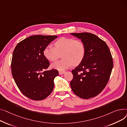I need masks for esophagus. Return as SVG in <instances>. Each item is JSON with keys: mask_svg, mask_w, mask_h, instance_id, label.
<instances>
[{"mask_svg": "<svg viewBox=\"0 0 127 127\" xmlns=\"http://www.w3.org/2000/svg\"><path fill=\"white\" fill-rule=\"evenodd\" d=\"M65 72V71H59V74L60 75H63L64 73Z\"/></svg>", "mask_w": 127, "mask_h": 127, "instance_id": "34e87169", "label": "esophagus"}]
</instances>
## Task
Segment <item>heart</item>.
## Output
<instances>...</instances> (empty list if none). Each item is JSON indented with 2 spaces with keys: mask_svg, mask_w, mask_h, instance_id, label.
Masks as SVG:
<instances>
[{
  "mask_svg": "<svg viewBox=\"0 0 127 127\" xmlns=\"http://www.w3.org/2000/svg\"><path fill=\"white\" fill-rule=\"evenodd\" d=\"M54 46L55 48L51 45L47 46L43 54L50 62L55 61L62 54V59L51 64L52 68L59 71H64L73 64L74 65L79 64L85 56V45L79 39L62 37L55 42Z\"/></svg>",
  "mask_w": 127,
  "mask_h": 127,
  "instance_id": "heart-1",
  "label": "heart"
}]
</instances>
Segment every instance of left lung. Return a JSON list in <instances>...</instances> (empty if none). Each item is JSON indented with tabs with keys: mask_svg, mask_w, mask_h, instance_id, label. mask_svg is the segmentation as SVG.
<instances>
[{
	"mask_svg": "<svg viewBox=\"0 0 127 127\" xmlns=\"http://www.w3.org/2000/svg\"><path fill=\"white\" fill-rule=\"evenodd\" d=\"M70 34L80 39L86 47L83 61L72 71L73 78L70 82L71 89L81 98L93 97L103 90L109 79L113 66L110 51L106 43L94 34Z\"/></svg>",
	"mask_w": 127,
	"mask_h": 127,
	"instance_id": "left-lung-1",
	"label": "left lung"
}]
</instances>
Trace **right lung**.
I'll return each mask as SVG.
<instances>
[{
	"label": "right lung",
	"mask_w": 127,
	"mask_h": 127,
	"mask_svg": "<svg viewBox=\"0 0 127 127\" xmlns=\"http://www.w3.org/2000/svg\"><path fill=\"white\" fill-rule=\"evenodd\" d=\"M57 36L33 35L19 42L13 51L12 74L21 93L35 100H42L53 90L57 70H47L50 65L43 50Z\"/></svg>",
	"instance_id": "1"
}]
</instances>
